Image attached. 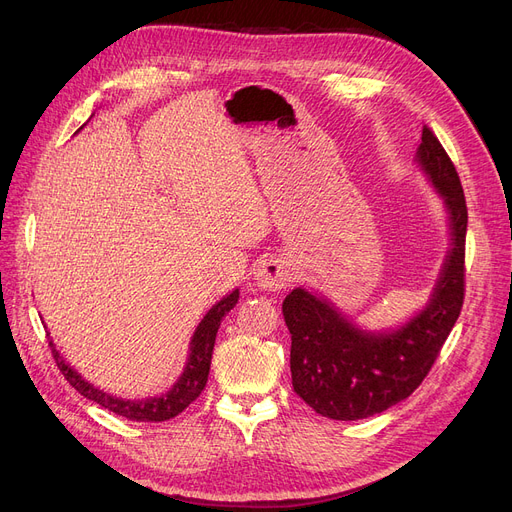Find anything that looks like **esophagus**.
<instances>
[{
    "label": "esophagus",
    "mask_w": 512,
    "mask_h": 512,
    "mask_svg": "<svg viewBox=\"0 0 512 512\" xmlns=\"http://www.w3.org/2000/svg\"><path fill=\"white\" fill-rule=\"evenodd\" d=\"M255 280H257V286H261L265 290H282V288L290 286L292 274H290V267L282 259L270 257V259H263L259 263L257 272H255Z\"/></svg>",
    "instance_id": "1"
}]
</instances>
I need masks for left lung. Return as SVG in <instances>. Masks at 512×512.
<instances>
[{"instance_id": "1", "label": "left lung", "mask_w": 512, "mask_h": 512, "mask_svg": "<svg viewBox=\"0 0 512 512\" xmlns=\"http://www.w3.org/2000/svg\"><path fill=\"white\" fill-rule=\"evenodd\" d=\"M417 161L446 203L452 236V249L427 307L400 330L371 334L355 328L326 299L305 288H294L282 303L292 336V388L321 417L357 421L411 396L427 378L461 315L467 236L461 178L427 126Z\"/></svg>"}]
</instances>
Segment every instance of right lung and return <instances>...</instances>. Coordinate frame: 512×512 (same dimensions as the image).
<instances>
[{
    "mask_svg": "<svg viewBox=\"0 0 512 512\" xmlns=\"http://www.w3.org/2000/svg\"><path fill=\"white\" fill-rule=\"evenodd\" d=\"M238 303V290H232L228 297H224L218 305H213L207 315L201 319V324L197 326L193 340H191V355H188L186 367L178 382L172 386V390L159 398H145V400H126V398H116L112 394H105L103 390L95 388L93 384L85 382L80 378V373L74 371L56 351V346L49 340L51 346V355L58 363V369L64 373V378L70 382L72 388H76L85 398L97 402L103 409L112 411L120 417H126L130 421H168L182 413L191 402L203 392L207 384V375H209V365H211V353H213V344H215V334H218V328L222 324L224 315L234 309Z\"/></svg>",
    "mask_w": 512,
    "mask_h": 512,
    "instance_id": "1",
    "label": "right lung"
}]
</instances>
